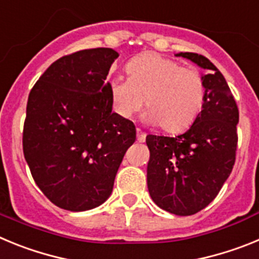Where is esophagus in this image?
I'll return each mask as SVG.
<instances>
[{"label":"esophagus","instance_id":"esophagus-1","mask_svg":"<svg viewBox=\"0 0 259 259\" xmlns=\"http://www.w3.org/2000/svg\"><path fill=\"white\" fill-rule=\"evenodd\" d=\"M136 134H137V141H139V143H144V141H145V139H146L145 132H143L141 130H137Z\"/></svg>","mask_w":259,"mask_h":259}]
</instances>
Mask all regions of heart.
I'll return each instance as SVG.
<instances>
[{"mask_svg": "<svg viewBox=\"0 0 259 259\" xmlns=\"http://www.w3.org/2000/svg\"><path fill=\"white\" fill-rule=\"evenodd\" d=\"M125 74L127 79H114L107 85L114 111L122 118L135 115L145 101V122L176 134L193 124L202 111L206 83L198 68L145 53L128 62Z\"/></svg>", "mask_w": 259, "mask_h": 259, "instance_id": "b5f03b06", "label": "heart"}]
</instances>
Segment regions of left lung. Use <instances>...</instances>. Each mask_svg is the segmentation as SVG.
Here are the masks:
<instances>
[{
	"mask_svg": "<svg viewBox=\"0 0 259 259\" xmlns=\"http://www.w3.org/2000/svg\"><path fill=\"white\" fill-rule=\"evenodd\" d=\"M206 70V101L198 118L175 137L146 136V179L155 205L171 214L198 212L217 197L235 164L239 109L221 71L197 53H178Z\"/></svg>",
	"mask_w": 259,
	"mask_h": 259,
	"instance_id": "1",
	"label": "left lung"
}]
</instances>
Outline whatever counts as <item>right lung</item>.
Masks as SVG:
<instances>
[{"label": "right lung", "mask_w": 259, "mask_h": 259, "mask_svg": "<svg viewBox=\"0 0 259 259\" xmlns=\"http://www.w3.org/2000/svg\"><path fill=\"white\" fill-rule=\"evenodd\" d=\"M118 57L110 48L62 57L29 92L23 153L38 188L61 209L104 203L136 140L134 123L111 111L106 77Z\"/></svg>", "instance_id": "right-lung-1"}]
</instances>
